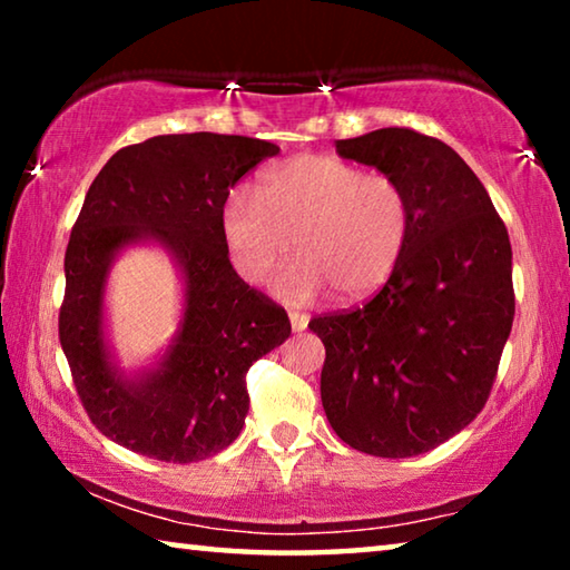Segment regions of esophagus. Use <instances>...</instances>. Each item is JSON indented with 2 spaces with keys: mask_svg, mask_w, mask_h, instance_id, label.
Returning a JSON list of instances; mask_svg holds the SVG:
<instances>
[{
  "mask_svg": "<svg viewBox=\"0 0 570 570\" xmlns=\"http://www.w3.org/2000/svg\"><path fill=\"white\" fill-rule=\"evenodd\" d=\"M288 322H292L294 332H304L308 326V316L302 312H288Z\"/></svg>",
  "mask_w": 570,
  "mask_h": 570,
  "instance_id": "34e87169",
  "label": "esophagus"
}]
</instances>
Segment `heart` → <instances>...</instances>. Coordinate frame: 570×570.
Wrapping results in <instances>:
<instances>
[{
  "label": "heart",
  "mask_w": 570,
  "mask_h": 570,
  "mask_svg": "<svg viewBox=\"0 0 570 570\" xmlns=\"http://www.w3.org/2000/svg\"><path fill=\"white\" fill-rule=\"evenodd\" d=\"M220 234L238 276L258 284L294 248L274 292L308 302L334 286L344 298L377 292L412 234V200L397 178L332 156H306L264 176L258 198L236 190Z\"/></svg>",
  "instance_id": "b5f03b06"
}]
</instances>
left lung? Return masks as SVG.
<instances>
[{
    "label": "left lung",
    "mask_w": 570,
    "mask_h": 570,
    "mask_svg": "<svg viewBox=\"0 0 570 570\" xmlns=\"http://www.w3.org/2000/svg\"><path fill=\"white\" fill-rule=\"evenodd\" d=\"M336 153L407 188L412 234L377 296L308 322L326 350L322 404L350 448L422 455L485 407L515 314L510 238L485 186L438 138L382 128L336 140Z\"/></svg>",
    "instance_id": "1"
}]
</instances>
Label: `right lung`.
Masks as SVG:
<instances>
[{"label":"right lung","mask_w":570,"mask_h":570,"mask_svg":"<svg viewBox=\"0 0 570 570\" xmlns=\"http://www.w3.org/2000/svg\"><path fill=\"white\" fill-rule=\"evenodd\" d=\"M276 153L244 135H156L115 153L92 180L65 254L60 344L92 424L118 445L198 462L244 428L248 366L284 344L292 324L234 272L220 214L240 176ZM148 243L177 266L184 312L167 352L125 373L107 336L104 288L114 258Z\"/></svg>","instance_id":"right-lung-1"}]
</instances>
